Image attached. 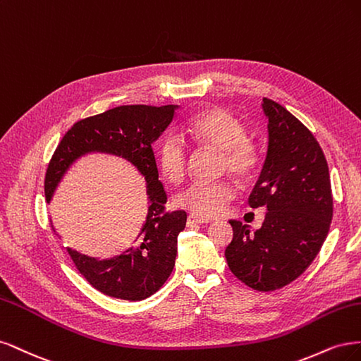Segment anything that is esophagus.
<instances>
[{
    "mask_svg": "<svg viewBox=\"0 0 361 361\" xmlns=\"http://www.w3.org/2000/svg\"><path fill=\"white\" fill-rule=\"evenodd\" d=\"M212 220L202 217V216H197V214H189L188 217V225H204V224H210Z\"/></svg>",
    "mask_w": 361,
    "mask_h": 361,
    "instance_id": "1",
    "label": "esophagus"
}]
</instances>
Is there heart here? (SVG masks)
Wrapping results in <instances>:
<instances>
[{"label": "heart", "instance_id": "1", "mask_svg": "<svg viewBox=\"0 0 361 361\" xmlns=\"http://www.w3.org/2000/svg\"><path fill=\"white\" fill-rule=\"evenodd\" d=\"M196 142L222 151L224 168L238 180H247L259 164L258 149L247 139V130L240 120L224 109H207L195 115L185 126ZM189 151L184 139L176 133L168 135L160 144L159 166L164 176L178 183L188 169ZM235 190L226 181H193L176 195V204L195 214L220 216Z\"/></svg>", "mask_w": 361, "mask_h": 361}]
</instances>
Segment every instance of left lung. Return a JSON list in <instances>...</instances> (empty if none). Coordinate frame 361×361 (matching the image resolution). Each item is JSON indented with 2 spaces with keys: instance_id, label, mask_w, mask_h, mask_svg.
I'll list each match as a JSON object with an SVG mask.
<instances>
[{
  "instance_id": "8db88e82",
  "label": "left lung",
  "mask_w": 361,
  "mask_h": 361,
  "mask_svg": "<svg viewBox=\"0 0 361 361\" xmlns=\"http://www.w3.org/2000/svg\"><path fill=\"white\" fill-rule=\"evenodd\" d=\"M269 147L249 196L267 210L262 226L231 220L234 238L225 250L229 270L257 290L282 288L303 273L329 234L333 197L327 160L317 139L281 104L262 99Z\"/></svg>"
}]
</instances>
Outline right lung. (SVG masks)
I'll return each mask as SVG.
<instances>
[{
  "instance_id": "1",
  "label": "right lung",
  "mask_w": 361,
  "mask_h": 361,
  "mask_svg": "<svg viewBox=\"0 0 361 361\" xmlns=\"http://www.w3.org/2000/svg\"><path fill=\"white\" fill-rule=\"evenodd\" d=\"M178 104H129L78 121L61 139L48 166L44 195L48 204L66 173L88 154L121 157L144 178L147 216L133 246L112 258H96L66 247L87 282L104 295L141 301L153 295L171 276L177 258V238L185 226V212L164 213L166 193L159 180L153 144L172 123ZM52 229L56 232L54 224Z\"/></svg>"
}]
</instances>
